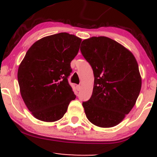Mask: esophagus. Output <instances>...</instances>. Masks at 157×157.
Listing matches in <instances>:
<instances>
[{"label":"esophagus","instance_id":"esophagus-1","mask_svg":"<svg viewBox=\"0 0 157 157\" xmlns=\"http://www.w3.org/2000/svg\"><path fill=\"white\" fill-rule=\"evenodd\" d=\"M76 89L77 91H80V90L81 89V86H80V85H77V86H76Z\"/></svg>","mask_w":157,"mask_h":157}]
</instances>
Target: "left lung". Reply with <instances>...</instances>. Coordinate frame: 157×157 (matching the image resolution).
Returning a JSON list of instances; mask_svg holds the SVG:
<instances>
[{
  "mask_svg": "<svg viewBox=\"0 0 157 157\" xmlns=\"http://www.w3.org/2000/svg\"><path fill=\"white\" fill-rule=\"evenodd\" d=\"M80 51L94 76L92 95L82 102L86 117L101 128L118 125L133 109L141 90L136 58L121 44L102 36L84 40Z\"/></svg>",
  "mask_w": 157,
  "mask_h": 157,
  "instance_id": "left-lung-1",
  "label": "left lung"
}]
</instances>
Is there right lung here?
<instances>
[{
	"label": "right lung",
	"instance_id": "add662e5",
	"mask_svg": "<svg viewBox=\"0 0 157 157\" xmlns=\"http://www.w3.org/2000/svg\"><path fill=\"white\" fill-rule=\"evenodd\" d=\"M81 41L66 32L43 37L29 48L20 64L17 80L21 97L37 120H59L76 98L68 77Z\"/></svg>",
	"mask_w": 157,
	"mask_h": 157
}]
</instances>
